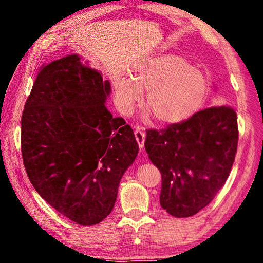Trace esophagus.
I'll list each match as a JSON object with an SVG mask.
<instances>
[{
  "label": "esophagus",
  "instance_id": "1",
  "mask_svg": "<svg viewBox=\"0 0 263 263\" xmlns=\"http://www.w3.org/2000/svg\"><path fill=\"white\" fill-rule=\"evenodd\" d=\"M135 136H136V139L138 141V145H139V147H144V144H145V133L140 128H136L135 130Z\"/></svg>",
  "mask_w": 263,
  "mask_h": 263
}]
</instances>
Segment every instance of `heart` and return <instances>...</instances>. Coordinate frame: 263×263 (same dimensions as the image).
I'll use <instances>...</instances> for the list:
<instances>
[{"label":"heart","instance_id":"b5f03b06","mask_svg":"<svg viewBox=\"0 0 263 263\" xmlns=\"http://www.w3.org/2000/svg\"><path fill=\"white\" fill-rule=\"evenodd\" d=\"M116 92L123 108L133 109L139 91L146 93L141 109L161 124L183 121L202 105L208 92V81L202 72L185 58L162 54L146 61L133 73L132 81L119 78Z\"/></svg>","mask_w":263,"mask_h":263}]
</instances>
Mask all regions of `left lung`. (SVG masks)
<instances>
[{"mask_svg": "<svg viewBox=\"0 0 263 263\" xmlns=\"http://www.w3.org/2000/svg\"><path fill=\"white\" fill-rule=\"evenodd\" d=\"M146 133V152L161 173L162 209L184 218L210 204L228 180L237 154L239 131L232 106H210Z\"/></svg>", "mask_w": 263, "mask_h": 263, "instance_id": "left-lung-1", "label": "left lung"}]
</instances>
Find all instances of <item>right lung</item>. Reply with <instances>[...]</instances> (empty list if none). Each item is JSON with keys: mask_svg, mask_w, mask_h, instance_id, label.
<instances>
[{"mask_svg": "<svg viewBox=\"0 0 263 263\" xmlns=\"http://www.w3.org/2000/svg\"><path fill=\"white\" fill-rule=\"evenodd\" d=\"M110 91L101 73L68 55L43 65L22 115L30 182L80 225L99 224L112 211L119 182L139 149L131 126L105 106Z\"/></svg>", "mask_w": 263, "mask_h": 263, "instance_id": "right-lung-1", "label": "right lung"}]
</instances>
